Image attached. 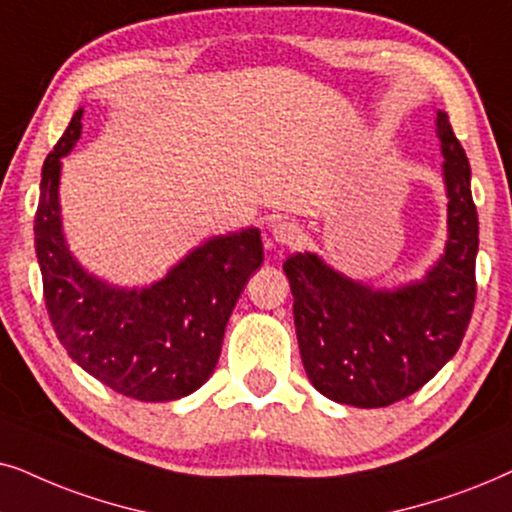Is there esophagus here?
<instances>
[{
	"instance_id": "34e87169",
	"label": "esophagus",
	"mask_w": 512,
	"mask_h": 512,
	"mask_svg": "<svg viewBox=\"0 0 512 512\" xmlns=\"http://www.w3.org/2000/svg\"><path fill=\"white\" fill-rule=\"evenodd\" d=\"M271 234H274L276 243L283 245V248H297V245L304 241L302 229H299V224L295 222H278Z\"/></svg>"
}]
</instances>
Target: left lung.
<instances>
[{
  "instance_id": "1",
  "label": "left lung",
  "mask_w": 512,
  "mask_h": 512,
  "mask_svg": "<svg viewBox=\"0 0 512 512\" xmlns=\"http://www.w3.org/2000/svg\"><path fill=\"white\" fill-rule=\"evenodd\" d=\"M438 138L449 238L424 281L372 290L311 252H295L283 264L306 377L335 403L386 407L417 393L459 351L468 330L478 292V210L468 156L445 112H438Z\"/></svg>"
}]
</instances>
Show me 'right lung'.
<instances>
[{
  "label": "right lung",
  "instance_id": "right-lung-1",
  "mask_svg": "<svg viewBox=\"0 0 512 512\" xmlns=\"http://www.w3.org/2000/svg\"><path fill=\"white\" fill-rule=\"evenodd\" d=\"M81 109L46 156L34 245L51 325L70 358L126 398L166 403L213 374L224 327L264 260L260 229L215 236L152 288L121 290L74 262L60 229V159L81 135Z\"/></svg>",
  "mask_w": 512,
  "mask_h": 512
}]
</instances>
